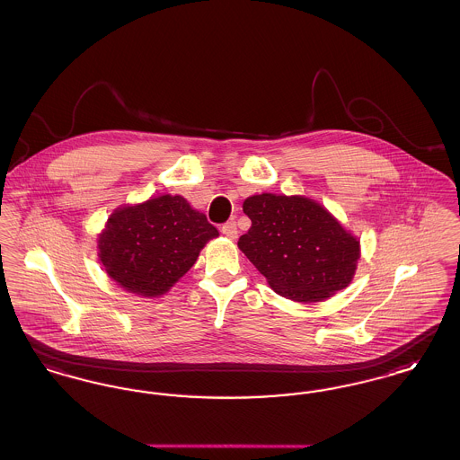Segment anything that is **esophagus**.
Here are the masks:
<instances>
[{
  "mask_svg": "<svg viewBox=\"0 0 460 460\" xmlns=\"http://www.w3.org/2000/svg\"><path fill=\"white\" fill-rule=\"evenodd\" d=\"M221 232H223V235H226L228 239H235V237H237V223H235V221H226V223L221 226Z\"/></svg>",
  "mask_w": 460,
  "mask_h": 460,
  "instance_id": "1",
  "label": "esophagus"
}]
</instances>
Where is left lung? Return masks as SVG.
<instances>
[{
	"instance_id": "left-lung-1",
	"label": "left lung",
	"mask_w": 460,
	"mask_h": 460,
	"mask_svg": "<svg viewBox=\"0 0 460 460\" xmlns=\"http://www.w3.org/2000/svg\"><path fill=\"white\" fill-rule=\"evenodd\" d=\"M251 228L239 249L293 302H323L347 288L361 256L359 241L312 199L261 193L243 206Z\"/></svg>"
}]
</instances>
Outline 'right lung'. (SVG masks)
I'll use <instances>...</instances> for the list:
<instances>
[{
  "label": "right lung",
  "mask_w": 460,
  "mask_h": 460,
  "mask_svg": "<svg viewBox=\"0 0 460 460\" xmlns=\"http://www.w3.org/2000/svg\"><path fill=\"white\" fill-rule=\"evenodd\" d=\"M217 235L206 215L181 195H160L119 208L108 217L97 249L106 274L119 286L152 298L167 293Z\"/></svg>",
  "instance_id": "obj_1"
}]
</instances>
